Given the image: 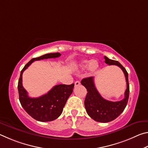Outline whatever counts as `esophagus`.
Wrapping results in <instances>:
<instances>
[{"label": "esophagus", "mask_w": 148, "mask_h": 148, "mask_svg": "<svg viewBox=\"0 0 148 148\" xmlns=\"http://www.w3.org/2000/svg\"><path fill=\"white\" fill-rule=\"evenodd\" d=\"M74 84H75V86H79V85H80V82L79 81L75 82Z\"/></svg>", "instance_id": "34e87169"}]
</instances>
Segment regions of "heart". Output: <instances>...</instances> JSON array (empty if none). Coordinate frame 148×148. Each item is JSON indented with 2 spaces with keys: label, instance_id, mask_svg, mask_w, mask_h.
<instances>
[{
  "label": "heart",
  "instance_id": "1",
  "mask_svg": "<svg viewBox=\"0 0 148 148\" xmlns=\"http://www.w3.org/2000/svg\"><path fill=\"white\" fill-rule=\"evenodd\" d=\"M99 66L98 62L96 60H92L91 61H84L82 62V68L87 69L88 68L89 71L91 72H93L96 71Z\"/></svg>",
  "mask_w": 148,
  "mask_h": 148
}]
</instances>
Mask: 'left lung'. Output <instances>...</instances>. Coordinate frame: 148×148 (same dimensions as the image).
I'll return each instance as SVG.
<instances>
[{
  "label": "left lung",
  "instance_id": "1",
  "mask_svg": "<svg viewBox=\"0 0 148 148\" xmlns=\"http://www.w3.org/2000/svg\"><path fill=\"white\" fill-rule=\"evenodd\" d=\"M105 63L108 65H117L123 72L127 82V89L124 99L120 101L112 102L101 97L94 84L93 77H89L82 80L81 84L87 89V93L84 104L87 114L95 121L108 123L116 119L126 107L129 97V84L128 73L118 61H114L104 56Z\"/></svg>",
  "mask_w": 148,
  "mask_h": 148
}]
</instances>
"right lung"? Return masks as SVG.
<instances>
[{"instance_id":"add662e5","label":"right lung","mask_w":148,"mask_h":148,"mask_svg":"<svg viewBox=\"0 0 148 148\" xmlns=\"http://www.w3.org/2000/svg\"><path fill=\"white\" fill-rule=\"evenodd\" d=\"M61 56L60 53H47L33 58L22 69L18 82L19 101L22 107L32 118L42 122L51 121L61 116L65 104L71 96L74 84H59L54 86L47 93L37 98H31L22 85V74L34 61L57 58Z\"/></svg>"}]
</instances>
